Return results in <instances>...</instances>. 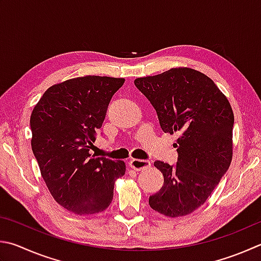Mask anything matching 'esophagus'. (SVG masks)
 Returning <instances> with one entry per match:
<instances>
[{
	"instance_id": "1",
	"label": "esophagus",
	"mask_w": 261,
	"mask_h": 261,
	"mask_svg": "<svg viewBox=\"0 0 261 261\" xmlns=\"http://www.w3.org/2000/svg\"><path fill=\"white\" fill-rule=\"evenodd\" d=\"M130 167L134 170H136V171H141V170L148 169L150 167V162L148 160L134 159L130 161Z\"/></svg>"
}]
</instances>
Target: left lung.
Returning a JSON list of instances; mask_svg holds the SVG:
<instances>
[{"instance_id":"obj_1","label":"left lung","mask_w":261,"mask_h":261,"mask_svg":"<svg viewBox=\"0 0 261 261\" xmlns=\"http://www.w3.org/2000/svg\"><path fill=\"white\" fill-rule=\"evenodd\" d=\"M150 101L164 132H177L176 164L155 161L164 184L149 196L153 210L168 217L196 210L210 196L231 162L234 114L229 101L206 75L172 68L135 80Z\"/></svg>"}]
</instances>
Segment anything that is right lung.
<instances>
[{"label": "right lung", "mask_w": 261, "mask_h": 261, "mask_svg": "<svg viewBox=\"0 0 261 261\" xmlns=\"http://www.w3.org/2000/svg\"><path fill=\"white\" fill-rule=\"evenodd\" d=\"M124 79L83 76L52 85L31 115L32 149L51 195L76 215L107 209L122 161L89 153Z\"/></svg>", "instance_id": "1"}]
</instances>
